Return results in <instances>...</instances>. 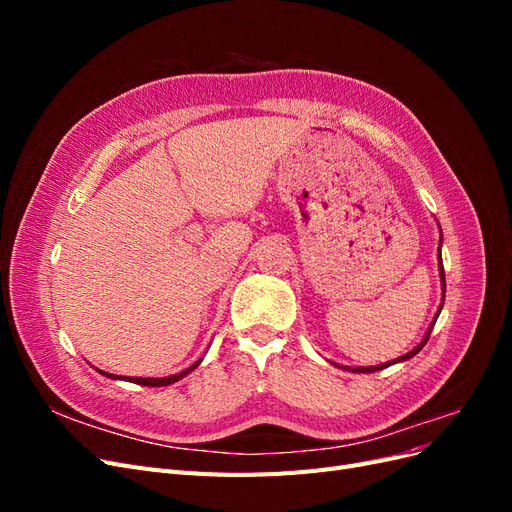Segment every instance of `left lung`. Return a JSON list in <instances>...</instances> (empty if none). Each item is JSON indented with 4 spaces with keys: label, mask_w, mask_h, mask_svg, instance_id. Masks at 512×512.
I'll list each match as a JSON object with an SVG mask.
<instances>
[{
    "label": "left lung",
    "mask_w": 512,
    "mask_h": 512,
    "mask_svg": "<svg viewBox=\"0 0 512 512\" xmlns=\"http://www.w3.org/2000/svg\"><path fill=\"white\" fill-rule=\"evenodd\" d=\"M442 243V241H440ZM440 277H442V286H444V290H446V280H444V267H442V256H440ZM442 309V307H440ZM440 314V312H438ZM433 324L436 322H431V327H429V331H427V335H425V339L421 344H418L412 352H408V354H404L401 356V359H397V361H408V359H412L414 354H418L423 350V346L427 344V339H429V333H431V329H433ZM397 361H391V363H382V365H378V367H348L350 371H356V374H371V371H380V369H384V367H389V365H393V363H397Z\"/></svg>",
    "instance_id": "obj_1"
}]
</instances>
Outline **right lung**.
Masks as SVG:
<instances>
[{
  "label": "right lung",
  "mask_w": 512,
  "mask_h": 512,
  "mask_svg": "<svg viewBox=\"0 0 512 512\" xmlns=\"http://www.w3.org/2000/svg\"><path fill=\"white\" fill-rule=\"evenodd\" d=\"M198 363H200V361H196L192 367H188L185 371H181V374L168 376V378H126V380L136 382V384H141V386H168V384H173V382L181 380L183 376H188L192 369H196V367H198ZM100 374H104V376H108V378H123V376H115V374H106V371H100Z\"/></svg>",
  "instance_id": "obj_1"
}]
</instances>
